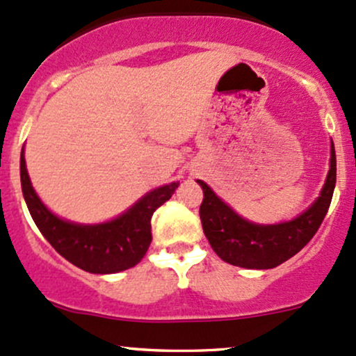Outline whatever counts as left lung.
Listing matches in <instances>:
<instances>
[{"label":"left lung","instance_id":"obj_1","mask_svg":"<svg viewBox=\"0 0 356 356\" xmlns=\"http://www.w3.org/2000/svg\"><path fill=\"white\" fill-rule=\"evenodd\" d=\"M200 220L205 238L220 259L241 268L268 270L297 254L326 217L336 185V154L331 140L330 171L319 197L296 219L278 224H256L241 217L202 179Z\"/></svg>","mask_w":356,"mask_h":356}]
</instances>
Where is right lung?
Listing matches in <instances>:
<instances>
[{
    "label": "right lung",
    "instance_id": "1",
    "mask_svg": "<svg viewBox=\"0 0 356 356\" xmlns=\"http://www.w3.org/2000/svg\"><path fill=\"white\" fill-rule=\"evenodd\" d=\"M22 192L39 231L60 256L90 273H118L136 266L151 244V217L178 188L179 181L151 190L115 219L100 224H78L60 219L45 207L33 190L26 171L25 152L20 156Z\"/></svg>",
    "mask_w": 356,
    "mask_h": 356
}]
</instances>
